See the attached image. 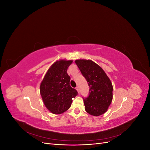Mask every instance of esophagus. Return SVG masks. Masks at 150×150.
Masks as SVG:
<instances>
[{
	"instance_id": "obj_1",
	"label": "esophagus",
	"mask_w": 150,
	"mask_h": 150,
	"mask_svg": "<svg viewBox=\"0 0 150 150\" xmlns=\"http://www.w3.org/2000/svg\"><path fill=\"white\" fill-rule=\"evenodd\" d=\"M76 89L77 90V91H78V93H79V87H78V86H77V87L76 88Z\"/></svg>"
}]
</instances>
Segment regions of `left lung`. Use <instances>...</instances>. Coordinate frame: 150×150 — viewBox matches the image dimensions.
Wrapping results in <instances>:
<instances>
[{
  "label": "left lung",
  "instance_id": "obj_1",
  "mask_svg": "<svg viewBox=\"0 0 150 150\" xmlns=\"http://www.w3.org/2000/svg\"><path fill=\"white\" fill-rule=\"evenodd\" d=\"M81 74L89 86V96L83 98L85 110L89 115L98 116L106 112L112 99V86L105 72L91 60H76Z\"/></svg>",
  "mask_w": 150,
  "mask_h": 150
}]
</instances>
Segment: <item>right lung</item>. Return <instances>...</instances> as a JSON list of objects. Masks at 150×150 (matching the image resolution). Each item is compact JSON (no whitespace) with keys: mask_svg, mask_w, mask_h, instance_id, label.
Segmentation results:
<instances>
[{"mask_svg":"<svg viewBox=\"0 0 150 150\" xmlns=\"http://www.w3.org/2000/svg\"><path fill=\"white\" fill-rule=\"evenodd\" d=\"M72 61H57L50 67L40 86L45 106L53 114H61L71 107L78 93L70 86L67 70Z\"/></svg>","mask_w":150,"mask_h":150,"instance_id":"obj_1","label":"right lung"}]
</instances>
